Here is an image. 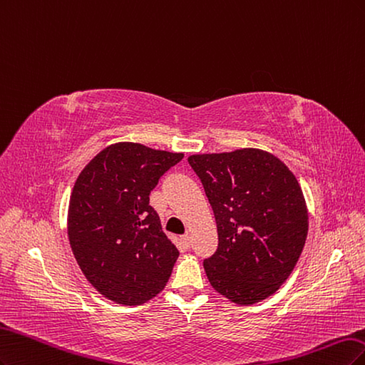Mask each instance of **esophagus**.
Listing matches in <instances>:
<instances>
[{
    "mask_svg": "<svg viewBox=\"0 0 365 365\" xmlns=\"http://www.w3.org/2000/svg\"><path fill=\"white\" fill-rule=\"evenodd\" d=\"M182 242H183V245L186 247V249H190V247H191V237H190V235H183V237H182Z\"/></svg>",
    "mask_w": 365,
    "mask_h": 365,
    "instance_id": "34e87169",
    "label": "esophagus"
}]
</instances>
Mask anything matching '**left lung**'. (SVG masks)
Returning a JSON list of instances; mask_svg holds the SVG:
<instances>
[{
	"label": "left lung",
	"instance_id": "obj_1",
	"mask_svg": "<svg viewBox=\"0 0 365 365\" xmlns=\"http://www.w3.org/2000/svg\"><path fill=\"white\" fill-rule=\"evenodd\" d=\"M187 162L217 221V252L203 262L210 285L238 304L269 297L292 273L308 235L296 175L257 148L194 155Z\"/></svg>",
	"mask_w": 365,
	"mask_h": 365
}]
</instances>
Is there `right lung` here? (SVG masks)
Masks as SVG:
<instances>
[{"label":"right lung","mask_w":365,"mask_h":365,"mask_svg":"<svg viewBox=\"0 0 365 365\" xmlns=\"http://www.w3.org/2000/svg\"><path fill=\"white\" fill-rule=\"evenodd\" d=\"M183 153L143 144L106 147L77 178L68 237L76 261L104 297L135 307L165 288L179 250L163 233L150 192Z\"/></svg>","instance_id":"right-lung-1"}]
</instances>
